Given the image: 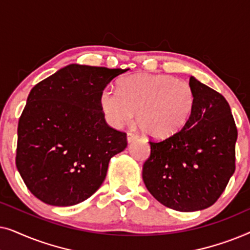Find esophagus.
Returning <instances> with one entry per match:
<instances>
[{
	"mask_svg": "<svg viewBox=\"0 0 250 250\" xmlns=\"http://www.w3.org/2000/svg\"><path fill=\"white\" fill-rule=\"evenodd\" d=\"M138 139H139V135L135 134V133H133V132L127 133V142L128 143L135 141V140H138Z\"/></svg>",
	"mask_w": 250,
	"mask_h": 250,
	"instance_id": "1",
	"label": "esophagus"
}]
</instances>
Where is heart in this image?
<instances>
[{
  "instance_id": "b5f03b06",
  "label": "heart",
  "mask_w": 250,
  "mask_h": 250,
  "mask_svg": "<svg viewBox=\"0 0 250 250\" xmlns=\"http://www.w3.org/2000/svg\"><path fill=\"white\" fill-rule=\"evenodd\" d=\"M196 94L189 83L166 74H136L119 83V93L104 88L100 107L114 127L134 118L145 134L166 139L180 132L190 121Z\"/></svg>"
}]
</instances>
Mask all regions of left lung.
I'll return each mask as SVG.
<instances>
[{"instance_id": "obj_1", "label": "left lung", "mask_w": 250, "mask_h": 250, "mask_svg": "<svg viewBox=\"0 0 250 250\" xmlns=\"http://www.w3.org/2000/svg\"><path fill=\"white\" fill-rule=\"evenodd\" d=\"M193 114L173 136L150 141L143 164L146 189L160 204L196 211L216 203L235 169L237 126L223 95L191 76Z\"/></svg>"}]
</instances>
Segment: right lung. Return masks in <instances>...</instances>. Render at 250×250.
Returning a JSON list of instances; mask_svg holds the SVG:
<instances>
[{
    "label": "right lung",
    "mask_w": 250,
    "mask_h": 250,
    "mask_svg": "<svg viewBox=\"0 0 250 250\" xmlns=\"http://www.w3.org/2000/svg\"><path fill=\"white\" fill-rule=\"evenodd\" d=\"M127 69L71 63L40 82L18 123L16 165L26 187L52 206L90 198L111 157L127 146L126 133L105 123L100 95Z\"/></svg>",
    "instance_id": "obj_1"
}]
</instances>
